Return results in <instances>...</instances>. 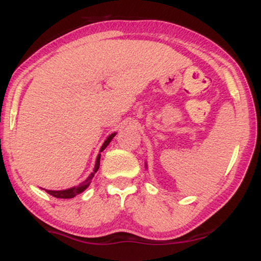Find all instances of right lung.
Instances as JSON below:
<instances>
[{
	"instance_id": "right-lung-1",
	"label": "right lung",
	"mask_w": 261,
	"mask_h": 261,
	"mask_svg": "<svg viewBox=\"0 0 261 261\" xmlns=\"http://www.w3.org/2000/svg\"><path fill=\"white\" fill-rule=\"evenodd\" d=\"M114 136H115V134H112L109 137H108V139L106 140V142H104L103 146H101L100 152H103L104 149H106V147L109 145V142L113 140ZM99 166H100V154H98L97 162H95V167H94V170H93V173H91V175H89L85 181L81 182L79 187H73L71 189H67V190H56V191L55 190H46V193L50 194V195H53L54 197H58V199H72V197L79 195V194L82 193V191H85L86 189L89 187V184L92 182L93 176H94L95 173H97V170L99 169Z\"/></svg>"
}]
</instances>
